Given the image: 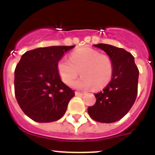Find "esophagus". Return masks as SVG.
Listing matches in <instances>:
<instances>
[{
  "label": "esophagus",
  "instance_id": "esophagus-1",
  "mask_svg": "<svg viewBox=\"0 0 155 155\" xmlns=\"http://www.w3.org/2000/svg\"><path fill=\"white\" fill-rule=\"evenodd\" d=\"M84 93L82 92H79V91H75V95H78V96H82V95H84Z\"/></svg>",
  "mask_w": 155,
  "mask_h": 155
}]
</instances>
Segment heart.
<instances>
[{
    "instance_id": "obj_1",
    "label": "heart",
    "mask_w": 155,
    "mask_h": 155,
    "mask_svg": "<svg viewBox=\"0 0 155 155\" xmlns=\"http://www.w3.org/2000/svg\"><path fill=\"white\" fill-rule=\"evenodd\" d=\"M57 69L61 80L71 84L79 74L80 78L73 83L78 89L94 87L101 89L110 82L113 74V60L107 54L88 47L78 49L71 53L69 61L65 58L57 62Z\"/></svg>"
}]
</instances>
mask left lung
<instances>
[{
    "label": "left lung",
    "mask_w": 155,
    "mask_h": 155,
    "mask_svg": "<svg viewBox=\"0 0 155 155\" xmlns=\"http://www.w3.org/2000/svg\"><path fill=\"white\" fill-rule=\"evenodd\" d=\"M94 46L112 58L113 74L107 86L94 94L96 102L87 108V113L99 123H114L128 113L136 100L139 70L132 54L124 49L103 43Z\"/></svg>",
    "instance_id": "1"
}]
</instances>
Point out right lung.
I'll list each match as a JSON object with an SVG mask.
<instances>
[{
  "mask_svg": "<svg viewBox=\"0 0 155 155\" xmlns=\"http://www.w3.org/2000/svg\"><path fill=\"white\" fill-rule=\"evenodd\" d=\"M71 46H49L25 53L15 70V94L21 110L38 123L60 120L74 91L61 81L57 64Z\"/></svg>",
  "mask_w": 155,
  "mask_h": 155,
  "instance_id": "obj_1",
  "label": "right lung"
}]
</instances>
